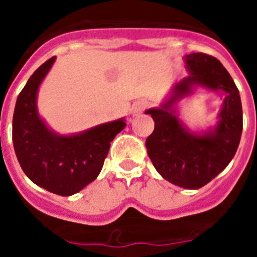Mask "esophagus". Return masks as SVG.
<instances>
[{
  "instance_id": "obj_1",
  "label": "esophagus",
  "mask_w": 257,
  "mask_h": 257,
  "mask_svg": "<svg viewBox=\"0 0 257 257\" xmlns=\"http://www.w3.org/2000/svg\"><path fill=\"white\" fill-rule=\"evenodd\" d=\"M149 103L147 100H138L133 106L134 113H142L145 108H148Z\"/></svg>"
}]
</instances>
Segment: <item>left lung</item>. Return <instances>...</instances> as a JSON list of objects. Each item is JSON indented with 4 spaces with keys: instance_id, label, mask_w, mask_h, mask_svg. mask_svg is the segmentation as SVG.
Masks as SVG:
<instances>
[{
    "instance_id": "1",
    "label": "left lung",
    "mask_w": 257,
    "mask_h": 257,
    "mask_svg": "<svg viewBox=\"0 0 257 257\" xmlns=\"http://www.w3.org/2000/svg\"><path fill=\"white\" fill-rule=\"evenodd\" d=\"M184 59L189 76L175 85L172 95L161 108L145 112L154 121V131L145 145L163 179L185 189H199L216 178L237 152L243 127L242 103L234 81L216 58L193 52ZM194 85L226 95L218 124L201 136L184 129L173 109L176 101L191 93Z\"/></svg>"
}]
</instances>
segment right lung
I'll return each instance as SVG.
<instances>
[{
  "label": "right lung",
  "instance_id": "add662e5",
  "mask_svg": "<svg viewBox=\"0 0 257 257\" xmlns=\"http://www.w3.org/2000/svg\"><path fill=\"white\" fill-rule=\"evenodd\" d=\"M55 56L45 61L18 96L13 117V143L24 174L41 188L72 196L97 178L110 142L126 126L123 118L77 135L52 133L37 112V92Z\"/></svg>",
  "mask_w": 257,
  "mask_h": 257
}]
</instances>
